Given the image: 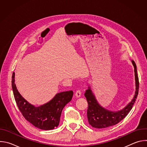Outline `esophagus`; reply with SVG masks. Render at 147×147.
<instances>
[{"mask_svg":"<svg viewBox=\"0 0 147 147\" xmlns=\"http://www.w3.org/2000/svg\"><path fill=\"white\" fill-rule=\"evenodd\" d=\"M81 95V92L80 90H77L76 92V94H75V95L77 97V98H79Z\"/></svg>","mask_w":147,"mask_h":147,"instance_id":"obj_1","label":"esophagus"}]
</instances>
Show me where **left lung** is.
Masks as SVG:
<instances>
[{"instance_id": "8db88e82", "label": "left lung", "mask_w": 147, "mask_h": 147, "mask_svg": "<svg viewBox=\"0 0 147 147\" xmlns=\"http://www.w3.org/2000/svg\"><path fill=\"white\" fill-rule=\"evenodd\" d=\"M131 62L134 68L136 92L133 99L123 109L117 112H113L104 108L100 105L96 100L91 87H88V90H86L84 95L87 99L88 105L87 117L88 123L92 127L97 129H103L112 126L122 120L132 109L138 94L139 81L136 63L133 60Z\"/></svg>"}]
</instances>
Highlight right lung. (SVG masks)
I'll use <instances>...</instances> for the list:
<instances>
[{"mask_svg":"<svg viewBox=\"0 0 147 147\" xmlns=\"http://www.w3.org/2000/svg\"><path fill=\"white\" fill-rule=\"evenodd\" d=\"M12 75V89L17 105L24 118L35 127L45 130L57 127L60 121L63 109L72 99L73 91H65L57 94L55 97L43 105L36 107L28 102L18 91Z\"/></svg>","mask_w":147,"mask_h":147,"instance_id":"1","label":"right lung"}]
</instances>
